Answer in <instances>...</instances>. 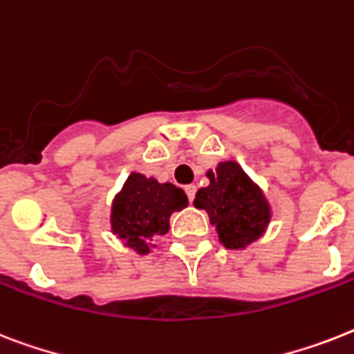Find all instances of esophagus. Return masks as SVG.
<instances>
[{"instance_id": "obj_1", "label": "esophagus", "mask_w": 354, "mask_h": 354, "mask_svg": "<svg viewBox=\"0 0 354 354\" xmlns=\"http://www.w3.org/2000/svg\"><path fill=\"white\" fill-rule=\"evenodd\" d=\"M185 192H187V198H189V202L194 200V194H196V185H185Z\"/></svg>"}]
</instances>
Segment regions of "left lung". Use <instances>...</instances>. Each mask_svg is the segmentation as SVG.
<instances>
[{"label":"left lung","instance_id":"obj_1","mask_svg":"<svg viewBox=\"0 0 354 354\" xmlns=\"http://www.w3.org/2000/svg\"><path fill=\"white\" fill-rule=\"evenodd\" d=\"M205 174L209 185L196 192L194 207L209 214L220 243L227 249H245L263 236L272 216L271 203L242 165L227 160Z\"/></svg>","mask_w":354,"mask_h":354}]
</instances>
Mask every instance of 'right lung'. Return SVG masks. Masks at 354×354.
Returning a JSON list of instances; mask_svg holds the SVG:
<instances>
[{
    "instance_id": "1",
    "label": "right lung",
    "mask_w": 354,
    "mask_h": 354,
    "mask_svg": "<svg viewBox=\"0 0 354 354\" xmlns=\"http://www.w3.org/2000/svg\"><path fill=\"white\" fill-rule=\"evenodd\" d=\"M183 189L140 172H131L111 205V231L123 245L143 257L156 247L154 238L169 232L172 212L185 209Z\"/></svg>"
}]
</instances>
